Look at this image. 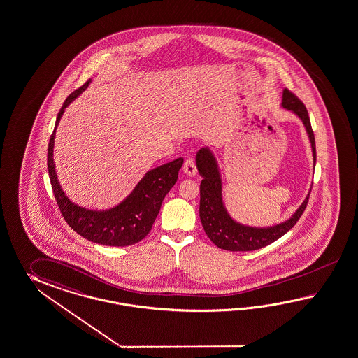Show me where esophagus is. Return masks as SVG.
<instances>
[{
	"label": "esophagus",
	"instance_id": "34e87169",
	"mask_svg": "<svg viewBox=\"0 0 358 358\" xmlns=\"http://www.w3.org/2000/svg\"><path fill=\"white\" fill-rule=\"evenodd\" d=\"M183 172L187 176L196 175V172H198V171H196V164H195V162H194L192 157L186 159V162H185V164H183Z\"/></svg>",
	"mask_w": 358,
	"mask_h": 358
}]
</instances>
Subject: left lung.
Here are the masks:
<instances>
[{
    "label": "left lung",
    "mask_w": 358,
    "mask_h": 358,
    "mask_svg": "<svg viewBox=\"0 0 358 358\" xmlns=\"http://www.w3.org/2000/svg\"><path fill=\"white\" fill-rule=\"evenodd\" d=\"M280 106L296 115L306 127V134L313 152L315 166V142L310 120L304 103L288 89H283ZM196 166L203 180L201 182L199 216L201 225L210 241L218 248L227 251H255L275 242L295 227L306 210L310 190L291 217L273 227H256L243 225L229 215L222 201V182L218 171L217 160L210 148H203L196 154Z\"/></svg>",
    "instance_id": "8db88e82"
}]
</instances>
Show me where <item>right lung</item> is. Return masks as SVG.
<instances>
[{"label":"right lung","mask_w":358,"mask_h":358,"mask_svg":"<svg viewBox=\"0 0 358 358\" xmlns=\"http://www.w3.org/2000/svg\"><path fill=\"white\" fill-rule=\"evenodd\" d=\"M90 83L92 80H87L83 87L71 93L62 106L61 111L58 113L48 148L49 177L57 204L71 229L90 242L103 245L125 247L140 242L150 233L166 194L177 182L178 171L182 166L183 159L178 157L148 171L140 182L136 185L133 192L122 203L110 210H87L72 203L62 190L55 173L52 159L54 138L55 129L66 107L75 98H78L89 87Z\"/></svg>","instance_id":"obj_1"}]
</instances>
